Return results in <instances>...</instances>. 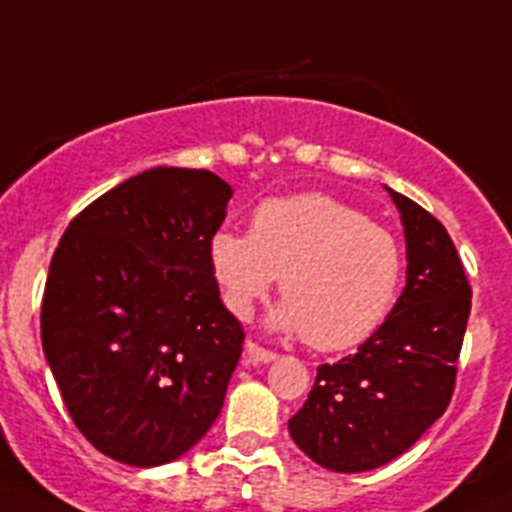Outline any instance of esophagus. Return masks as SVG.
Wrapping results in <instances>:
<instances>
[{"mask_svg": "<svg viewBox=\"0 0 512 512\" xmlns=\"http://www.w3.org/2000/svg\"><path fill=\"white\" fill-rule=\"evenodd\" d=\"M245 360L250 362V365H257V362H272V360H277V355H275V352L265 350V347H260V345H257V342L247 340V342H245Z\"/></svg>", "mask_w": 512, "mask_h": 512, "instance_id": "34e87169", "label": "esophagus"}]
</instances>
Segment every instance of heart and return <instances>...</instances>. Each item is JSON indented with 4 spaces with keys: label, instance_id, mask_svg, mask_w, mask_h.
<instances>
[{
    "label": "heart",
    "instance_id": "heart-1",
    "mask_svg": "<svg viewBox=\"0 0 512 512\" xmlns=\"http://www.w3.org/2000/svg\"><path fill=\"white\" fill-rule=\"evenodd\" d=\"M207 257L222 302L240 320L280 277L287 297L272 307L267 325L305 332L320 350H345L370 337L403 282L398 240L327 195L260 202L250 232L222 227Z\"/></svg>",
    "mask_w": 512,
    "mask_h": 512
}]
</instances>
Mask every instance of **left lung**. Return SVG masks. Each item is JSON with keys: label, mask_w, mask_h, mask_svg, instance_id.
<instances>
[{"label": "left lung", "mask_w": 512, "mask_h": 512, "mask_svg": "<svg viewBox=\"0 0 512 512\" xmlns=\"http://www.w3.org/2000/svg\"><path fill=\"white\" fill-rule=\"evenodd\" d=\"M405 232V287L380 327L332 365L317 367L290 438L335 473L400 458L445 413L470 315V285L445 227L385 187Z\"/></svg>", "instance_id": "obj_1"}]
</instances>
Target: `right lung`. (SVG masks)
<instances>
[{"mask_svg":"<svg viewBox=\"0 0 512 512\" xmlns=\"http://www.w3.org/2000/svg\"><path fill=\"white\" fill-rule=\"evenodd\" d=\"M230 197L210 170L152 167L104 192L59 240L44 357L74 425L107 458L172 463L220 415L245 340L207 257Z\"/></svg>","mask_w":512,"mask_h":512,"instance_id":"add662e5","label":"right lung"}]
</instances>
